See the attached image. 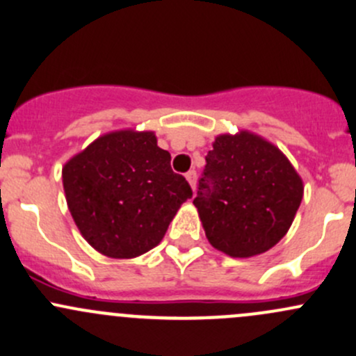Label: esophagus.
I'll return each instance as SVG.
<instances>
[{"label":"esophagus","mask_w":356,"mask_h":356,"mask_svg":"<svg viewBox=\"0 0 356 356\" xmlns=\"http://www.w3.org/2000/svg\"><path fill=\"white\" fill-rule=\"evenodd\" d=\"M186 179H188L191 188H193V191H194V188H196V179H197L196 170H189L188 174H186Z\"/></svg>","instance_id":"obj_1"}]
</instances>
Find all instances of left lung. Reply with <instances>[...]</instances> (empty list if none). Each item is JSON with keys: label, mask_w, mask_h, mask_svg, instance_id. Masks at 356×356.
I'll return each instance as SVG.
<instances>
[{"label": "left lung", "mask_w": 356, "mask_h": 356, "mask_svg": "<svg viewBox=\"0 0 356 356\" xmlns=\"http://www.w3.org/2000/svg\"><path fill=\"white\" fill-rule=\"evenodd\" d=\"M302 197L304 182L282 149L241 131L215 138L193 203L209 244L252 257L285 237Z\"/></svg>", "instance_id": "left-lung-1"}]
</instances>
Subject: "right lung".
Listing matches in <instances>:
<instances>
[{"instance_id": "right-lung-1", "label": "right lung", "mask_w": 356, "mask_h": 356, "mask_svg": "<svg viewBox=\"0 0 356 356\" xmlns=\"http://www.w3.org/2000/svg\"><path fill=\"white\" fill-rule=\"evenodd\" d=\"M66 203L85 241L114 259L148 252L193 191L153 131L97 138L63 167Z\"/></svg>"}]
</instances>
